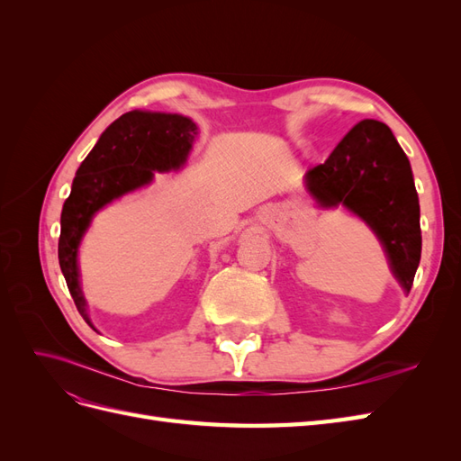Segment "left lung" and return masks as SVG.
<instances>
[{"label":"left lung","instance_id":"8db88e82","mask_svg":"<svg viewBox=\"0 0 461 461\" xmlns=\"http://www.w3.org/2000/svg\"><path fill=\"white\" fill-rule=\"evenodd\" d=\"M321 207L344 205L381 240L396 281L410 292L421 259L420 198L406 153L384 122L359 121L329 159L305 173Z\"/></svg>","mask_w":461,"mask_h":461}]
</instances>
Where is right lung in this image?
<instances>
[{"label": "right lung", "instance_id": "add662e5", "mask_svg": "<svg viewBox=\"0 0 461 461\" xmlns=\"http://www.w3.org/2000/svg\"><path fill=\"white\" fill-rule=\"evenodd\" d=\"M196 122L176 113L129 111L105 129L80 163L71 196L63 203L59 265L82 319L94 329L78 281V246L94 215L113 200L153 180V173L180 169L186 163Z\"/></svg>", "mask_w": 461, "mask_h": 461}]
</instances>
